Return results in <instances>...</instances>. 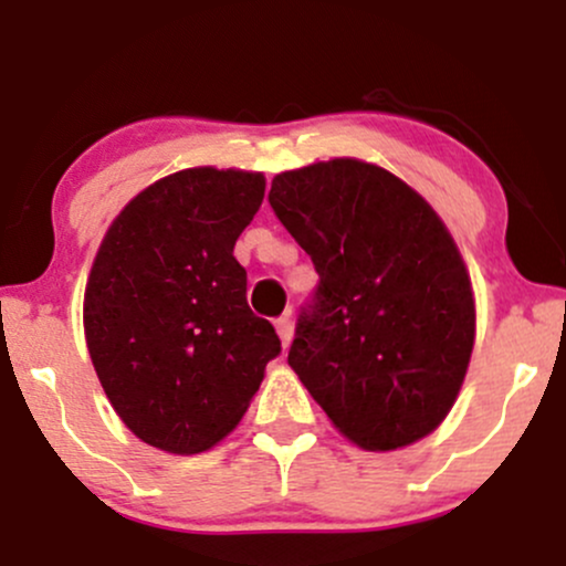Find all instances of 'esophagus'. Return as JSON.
I'll use <instances>...</instances> for the list:
<instances>
[{
	"label": "esophagus",
	"mask_w": 566,
	"mask_h": 566,
	"mask_svg": "<svg viewBox=\"0 0 566 566\" xmlns=\"http://www.w3.org/2000/svg\"><path fill=\"white\" fill-rule=\"evenodd\" d=\"M276 333H279V338H282V346H290V340H293V316L290 314L279 316Z\"/></svg>",
	"instance_id": "34e87169"
}]
</instances>
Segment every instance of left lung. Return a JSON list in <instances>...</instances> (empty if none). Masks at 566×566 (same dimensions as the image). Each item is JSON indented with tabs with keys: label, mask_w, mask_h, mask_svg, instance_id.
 <instances>
[{
	"label": "left lung",
	"mask_w": 566,
	"mask_h": 566,
	"mask_svg": "<svg viewBox=\"0 0 566 566\" xmlns=\"http://www.w3.org/2000/svg\"><path fill=\"white\" fill-rule=\"evenodd\" d=\"M269 201L319 282L287 363L346 438L400 449L454 406L475 303L454 239L395 174L335 158L276 174Z\"/></svg>",
	"instance_id": "1"
}]
</instances>
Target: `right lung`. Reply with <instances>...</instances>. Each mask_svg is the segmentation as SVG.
Returning <instances> with one entry per match:
<instances>
[{"label": "right lung", "instance_id": "1", "mask_svg": "<svg viewBox=\"0 0 566 566\" xmlns=\"http://www.w3.org/2000/svg\"><path fill=\"white\" fill-rule=\"evenodd\" d=\"M263 192V174L177 171L142 190L98 247L85 340L112 408L155 449H212L282 352L233 258Z\"/></svg>", "mask_w": 566, "mask_h": 566}]
</instances>
